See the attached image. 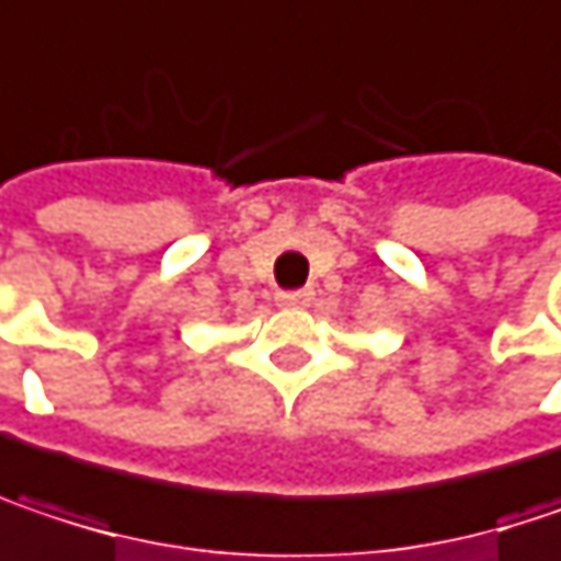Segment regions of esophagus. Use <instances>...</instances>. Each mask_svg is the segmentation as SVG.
<instances>
[{"mask_svg":"<svg viewBox=\"0 0 561 561\" xmlns=\"http://www.w3.org/2000/svg\"><path fill=\"white\" fill-rule=\"evenodd\" d=\"M276 301H279L282 308H305V305H311V301H314V291H311V288L279 291V295H276Z\"/></svg>","mask_w":561,"mask_h":561,"instance_id":"1","label":"esophagus"}]
</instances>
